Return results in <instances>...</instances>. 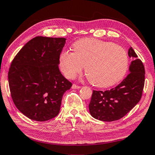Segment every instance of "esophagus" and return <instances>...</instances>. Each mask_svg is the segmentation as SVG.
Instances as JSON below:
<instances>
[{"label": "esophagus", "instance_id": "1", "mask_svg": "<svg viewBox=\"0 0 155 155\" xmlns=\"http://www.w3.org/2000/svg\"><path fill=\"white\" fill-rule=\"evenodd\" d=\"M72 87V89H79V88H81V86L76 85V84H73Z\"/></svg>", "mask_w": 155, "mask_h": 155}]
</instances>
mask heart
<instances>
[{
    "label": "heart",
    "instance_id": "1",
    "mask_svg": "<svg viewBox=\"0 0 155 155\" xmlns=\"http://www.w3.org/2000/svg\"><path fill=\"white\" fill-rule=\"evenodd\" d=\"M74 52L64 51L59 66L68 78L85 72L90 82L98 87H108L121 81L128 71L129 57L120 46L94 38H83L73 44Z\"/></svg>",
    "mask_w": 155,
    "mask_h": 155
}]
</instances>
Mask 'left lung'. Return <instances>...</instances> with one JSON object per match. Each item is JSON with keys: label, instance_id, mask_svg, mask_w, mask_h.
<instances>
[{"label": "left lung", "instance_id": "8db88e82", "mask_svg": "<svg viewBox=\"0 0 155 155\" xmlns=\"http://www.w3.org/2000/svg\"><path fill=\"white\" fill-rule=\"evenodd\" d=\"M128 54L133 61L127 77L110 90L93 91L89 109L94 118L104 122L120 120L140 101L145 82V68L132 47Z\"/></svg>", "mask_w": 155, "mask_h": 155}]
</instances>
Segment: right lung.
I'll return each mask as SVG.
<instances>
[{
  "label": "right lung",
  "instance_id": "add662e5",
  "mask_svg": "<svg viewBox=\"0 0 155 155\" xmlns=\"http://www.w3.org/2000/svg\"><path fill=\"white\" fill-rule=\"evenodd\" d=\"M65 40L35 37L12 60L8 72L12 98L29 119L44 122L56 117L63 95L72 87L58 67Z\"/></svg>",
  "mask_w": 155,
  "mask_h": 155
}]
</instances>
